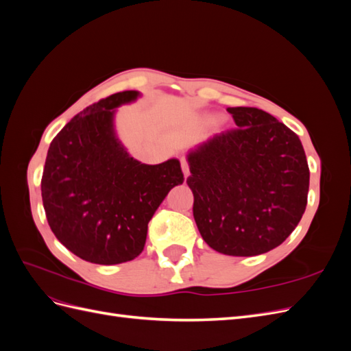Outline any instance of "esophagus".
Listing matches in <instances>:
<instances>
[{"label":"esophagus","mask_w":351,"mask_h":351,"mask_svg":"<svg viewBox=\"0 0 351 351\" xmlns=\"http://www.w3.org/2000/svg\"><path fill=\"white\" fill-rule=\"evenodd\" d=\"M180 161H182V169H183L184 177H189L190 171H189V164H187V161H186V158H182V159H180Z\"/></svg>","instance_id":"obj_1"}]
</instances>
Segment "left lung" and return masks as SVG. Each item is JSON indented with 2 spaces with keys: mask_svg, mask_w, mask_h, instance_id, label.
Instances as JSON below:
<instances>
[{
  "mask_svg": "<svg viewBox=\"0 0 351 351\" xmlns=\"http://www.w3.org/2000/svg\"><path fill=\"white\" fill-rule=\"evenodd\" d=\"M239 129L187 152L202 239L230 256H256L289 237L307 204L309 167L294 132L258 108H228Z\"/></svg>",
  "mask_w": 351,
  "mask_h": 351,
  "instance_id": "left-lung-1",
  "label": "left lung"
}]
</instances>
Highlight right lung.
<instances>
[{"label": "right lung", "mask_w": 351, "mask_h": 351, "mask_svg": "<svg viewBox=\"0 0 351 351\" xmlns=\"http://www.w3.org/2000/svg\"><path fill=\"white\" fill-rule=\"evenodd\" d=\"M141 97L124 90L89 105L49 145L40 182L48 224L83 261L115 265L139 256L155 210L184 182L177 158L142 164L117 136V108Z\"/></svg>", "instance_id": "add662e5"}]
</instances>
